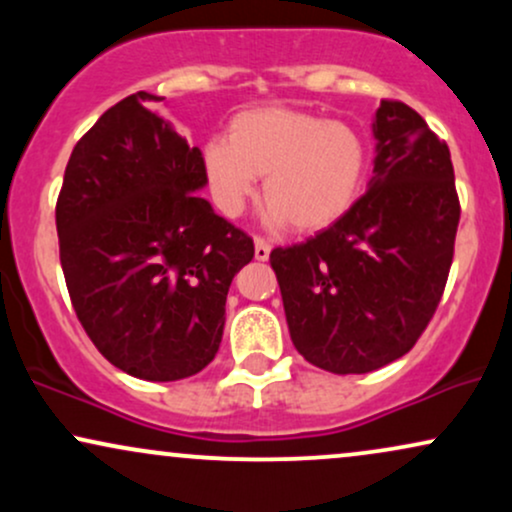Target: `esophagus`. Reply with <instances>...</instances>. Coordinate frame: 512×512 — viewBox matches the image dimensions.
Segmentation results:
<instances>
[{
  "mask_svg": "<svg viewBox=\"0 0 512 512\" xmlns=\"http://www.w3.org/2000/svg\"><path fill=\"white\" fill-rule=\"evenodd\" d=\"M269 252H272V245H269V240L257 236L255 238V257H257V260H260V262L269 260Z\"/></svg>",
  "mask_w": 512,
  "mask_h": 512,
  "instance_id": "34e87169",
  "label": "esophagus"
}]
</instances>
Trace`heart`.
I'll list each match as a JSON object with an SVG mask.
<instances>
[{
	"label": "heart",
	"mask_w": 512,
	"mask_h": 512,
	"mask_svg": "<svg viewBox=\"0 0 512 512\" xmlns=\"http://www.w3.org/2000/svg\"><path fill=\"white\" fill-rule=\"evenodd\" d=\"M211 197L236 216L264 175L269 219L296 231H320L349 211L361 192L368 149L344 122L293 108H257L233 117L228 137L202 151Z\"/></svg>",
	"instance_id": "heart-1"
}]
</instances>
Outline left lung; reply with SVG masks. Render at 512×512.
<instances>
[{
  "label": "left lung",
  "instance_id": "obj_1",
  "mask_svg": "<svg viewBox=\"0 0 512 512\" xmlns=\"http://www.w3.org/2000/svg\"><path fill=\"white\" fill-rule=\"evenodd\" d=\"M368 192L325 231L269 255L293 346L337 375L419 342L448 284L460 197L450 149L402 101H380Z\"/></svg>",
  "mask_w": 512,
  "mask_h": 512
}]
</instances>
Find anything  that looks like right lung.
Segmentation results:
<instances>
[{"label":"right lung","instance_id":"obj_1","mask_svg":"<svg viewBox=\"0 0 512 512\" xmlns=\"http://www.w3.org/2000/svg\"><path fill=\"white\" fill-rule=\"evenodd\" d=\"M158 101L132 93L76 142L55 221L88 339L115 368L170 383L216 356L228 286L255 243L197 195L202 151L151 110Z\"/></svg>","mask_w":512,"mask_h":512}]
</instances>
